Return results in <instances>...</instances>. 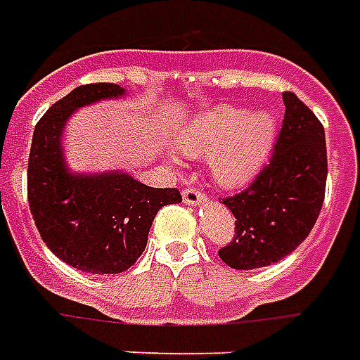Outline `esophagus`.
I'll return each mask as SVG.
<instances>
[{
  "label": "esophagus",
  "instance_id": "obj_1",
  "mask_svg": "<svg viewBox=\"0 0 360 360\" xmlns=\"http://www.w3.org/2000/svg\"><path fill=\"white\" fill-rule=\"evenodd\" d=\"M183 201L187 205H191V207H197V205H203L207 201V195L201 189H197V187H187L183 191Z\"/></svg>",
  "mask_w": 360,
  "mask_h": 360
}]
</instances>
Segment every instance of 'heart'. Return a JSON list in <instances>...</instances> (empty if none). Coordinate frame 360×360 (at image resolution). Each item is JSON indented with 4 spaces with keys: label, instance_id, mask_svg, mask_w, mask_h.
<instances>
[{
    "label": "heart",
    "instance_id": "1",
    "mask_svg": "<svg viewBox=\"0 0 360 360\" xmlns=\"http://www.w3.org/2000/svg\"><path fill=\"white\" fill-rule=\"evenodd\" d=\"M277 119L271 111L239 105L209 107L193 117L177 135L181 153L209 155V169L221 187L239 189L259 175L271 155Z\"/></svg>",
    "mask_w": 360,
    "mask_h": 360
}]
</instances>
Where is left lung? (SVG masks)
I'll return each instance as SVG.
<instances>
[{
  "label": "left lung",
  "mask_w": 360,
  "mask_h": 360,
  "mask_svg": "<svg viewBox=\"0 0 360 360\" xmlns=\"http://www.w3.org/2000/svg\"><path fill=\"white\" fill-rule=\"evenodd\" d=\"M283 101L285 119L269 163L245 191L223 199L237 221L233 241L219 257L237 271L291 255L311 233L325 199V129L297 95L287 91Z\"/></svg>",
  "instance_id": "8db88e82"
}]
</instances>
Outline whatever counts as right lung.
Returning a JSON list of instances; mask_svg holds the SVG:
<instances>
[{
    "instance_id": "right-lung-1",
    "label": "right lung",
    "mask_w": 360,
    "mask_h": 360,
    "mask_svg": "<svg viewBox=\"0 0 360 360\" xmlns=\"http://www.w3.org/2000/svg\"><path fill=\"white\" fill-rule=\"evenodd\" d=\"M115 83L75 87L35 125L27 165V199L44 243L85 273L117 275L145 251L163 205L181 203L177 189H155L125 171L75 173L65 163L63 129L79 107L119 99Z\"/></svg>"
}]
</instances>
